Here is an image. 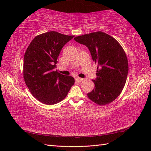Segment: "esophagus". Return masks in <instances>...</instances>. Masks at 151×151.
<instances>
[{
  "label": "esophagus",
  "mask_w": 151,
  "mask_h": 151,
  "mask_svg": "<svg viewBox=\"0 0 151 151\" xmlns=\"http://www.w3.org/2000/svg\"><path fill=\"white\" fill-rule=\"evenodd\" d=\"M75 80H76V81H78V82H80V81H83V80H84V78H79V77H76V78H75Z\"/></svg>",
  "instance_id": "esophagus-1"
}]
</instances>
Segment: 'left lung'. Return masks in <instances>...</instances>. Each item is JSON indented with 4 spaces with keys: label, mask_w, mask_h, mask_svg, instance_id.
<instances>
[{
    "label": "left lung",
    "mask_w": 151,
    "mask_h": 151,
    "mask_svg": "<svg viewBox=\"0 0 151 151\" xmlns=\"http://www.w3.org/2000/svg\"><path fill=\"white\" fill-rule=\"evenodd\" d=\"M90 51L93 60L98 64L95 88L88 93L91 101L99 105L114 101L123 90L129 73L128 60L123 48L110 35L96 32L74 38Z\"/></svg>",
    "instance_id": "left-lung-1"
}]
</instances>
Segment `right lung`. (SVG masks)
<instances>
[{
	"mask_svg": "<svg viewBox=\"0 0 151 151\" xmlns=\"http://www.w3.org/2000/svg\"><path fill=\"white\" fill-rule=\"evenodd\" d=\"M73 37L48 32L35 37L24 54V82L34 97L43 104L52 105L62 101L75 83L72 76L54 71L61 50Z\"/></svg>",
	"mask_w": 151,
	"mask_h": 151,
	"instance_id": "right-lung-1",
	"label": "right lung"
}]
</instances>
